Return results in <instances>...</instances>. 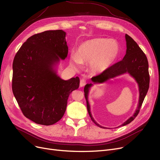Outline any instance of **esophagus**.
Masks as SVG:
<instances>
[{"mask_svg":"<svg viewBox=\"0 0 160 160\" xmlns=\"http://www.w3.org/2000/svg\"><path fill=\"white\" fill-rule=\"evenodd\" d=\"M87 84V82L85 79H81L80 81V86L81 87H84Z\"/></svg>","mask_w":160,"mask_h":160,"instance_id":"esophagus-1","label":"esophagus"}]
</instances>
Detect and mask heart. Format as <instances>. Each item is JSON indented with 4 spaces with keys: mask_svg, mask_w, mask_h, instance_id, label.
I'll list each match as a JSON object with an SVG mask.
<instances>
[{
    "mask_svg": "<svg viewBox=\"0 0 160 160\" xmlns=\"http://www.w3.org/2000/svg\"><path fill=\"white\" fill-rule=\"evenodd\" d=\"M120 48L115 40L98 38L85 41L79 47L77 54L71 55V64L75 68H80L82 62H89V70L94 74H99L107 70L117 59Z\"/></svg>",
    "mask_w": 160,
    "mask_h": 160,
    "instance_id": "obj_1",
    "label": "heart"
}]
</instances>
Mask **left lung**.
Here are the masks:
<instances>
[{
  "mask_svg": "<svg viewBox=\"0 0 160 160\" xmlns=\"http://www.w3.org/2000/svg\"><path fill=\"white\" fill-rule=\"evenodd\" d=\"M125 39H126L127 51L126 54H125L123 59L122 61L116 62L113 65L110 66L107 70H105L103 72L91 78V80L95 83H103V82L110 78H113V77L128 72L137 81L139 88V100L138 108L132 117H131L128 120H127L122 125L130 123L137 117L145 97H146L148 93L149 86V74L148 70L149 65L146 55H145L143 51L141 49V48L137 44V42L127 34L125 35ZM91 86V84H88L85 86L84 88L85 97L87 101V108H88V113L91 120L98 126L103 128L95 122L90 112V107L88 101V95L89 88Z\"/></svg>",
  "mask_w": 160,
  "mask_h": 160,
  "instance_id": "8db88e82",
  "label": "left lung"
}]
</instances>
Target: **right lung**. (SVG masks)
Wrapping results in <instances>:
<instances>
[{"instance_id":"add662e5","label":"right lung","mask_w":160,"mask_h":160,"mask_svg":"<svg viewBox=\"0 0 160 160\" xmlns=\"http://www.w3.org/2000/svg\"><path fill=\"white\" fill-rule=\"evenodd\" d=\"M68 54L65 32L47 31L30 37L14 56L12 89L23 115L37 124L51 125L63 116L79 78L65 81L52 69Z\"/></svg>"}]
</instances>
